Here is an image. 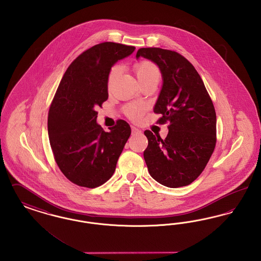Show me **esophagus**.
Listing matches in <instances>:
<instances>
[{
  "label": "esophagus",
  "instance_id": "1",
  "mask_svg": "<svg viewBox=\"0 0 261 261\" xmlns=\"http://www.w3.org/2000/svg\"><path fill=\"white\" fill-rule=\"evenodd\" d=\"M132 134L133 135H137V134H141V130H139L136 126L132 125Z\"/></svg>",
  "mask_w": 261,
  "mask_h": 261
}]
</instances>
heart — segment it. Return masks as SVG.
Instances as JSON below:
<instances>
[{"label":"heart","instance_id":"b5f03b06","mask_svg":"<svg viewBox=\"0 0 261 261\" xmlns=\"http://www.w3.org/2000/svg\"><path fill=\"white\" fill-rule=\"evenodd\" d=\"M134 69L136 71L137 79L139 81V83H145L148 81H158L161 77V72L160 69L157 67L156 64H154L153 62L148 61V60H143V61H139L135 64ZM120 72V68L118 66H114L111 68L108 73V79H107V83L108 86H110L111 83L114 81V79L119 74ZM124 114L133 120H137L139 119L142 114L144 113L145 108L142 105H127L124 107Z\"/></svg>","mask_w":261,"mask_h":261}]
</instances>
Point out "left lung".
Here are the masks:
<instances>
[{
    "label": "left lung",
    "instance_id": "1",
    "mask_svg": "<svg viewBox=\"0 0 261 261\" xmlns=\"http://www.w3.org/2000/svg\"><path fill=\"white\" fill-rule=\"evenodd\" d=\"M158 65L163 86L154 107L157 124H168L165 139L150 130L143 157L151 177L168 188L191 185L208 163L216 145V112L205 85L184 56L161 48H140Z\"/></svg>",
    "mask_w": 261,
    "mask_h": 261
}]
</instances>
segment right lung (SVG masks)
<instances>
[{"instance_id": "add662e5", "label": "right lung", "mask_w": 261, "mask_h": 261, "mask_svg": "<svg viewBox=\"0 0 261 261\" xmlns=\"http://www.w3.org/2000/svg\"><path fill=\"white\" fill-rule=\"evenodd\" d=\"M136 47L103 42L79 56L66 70L48 113V135L56 163L65 177L94 189L113 176L130 136L124 120L106 133L96 108L108 99V73Z\"/></svg>"}]
</instances>
